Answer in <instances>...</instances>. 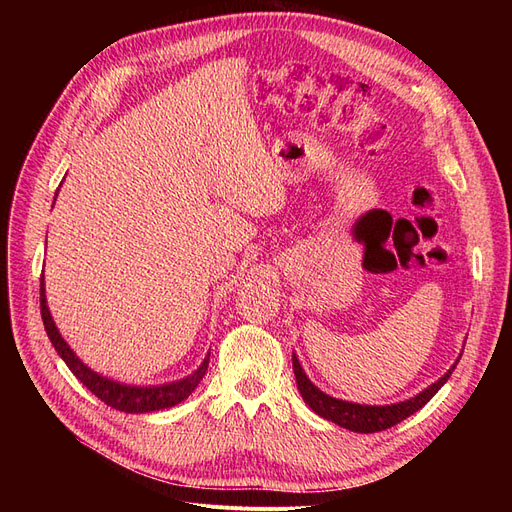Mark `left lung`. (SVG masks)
I'll use <instances>...</instances> for the list:
<instances>
[{
	"label": "left lung",
	"instance_id": "8db88e82",
	"mask_svg": "<svg viewBox=\"0 0 512 512\" xmlns=\"http://www.w3.org/2000/svg\"><path fill=\"white\" fill-rule=\"evenodd\" d=\"M457 363H459V359L455 361V365ZM455 365L448 369L440 380H436L431 386H427L425 391H421L406 401H399V404H391V406H365V404H352V401L337 399V397H331L324 391H320L318 386L307 378V374L297 359V354H292L294 378H297V389H299L305 404L312 408L318 416L327 418V421L344 427V429L356 431V433L384 431V429L401 423L404 418H408L416 410H421L427 401L442 389L446 380L451 378Z\"/></svg>",
	"mask_w": 512,
	"mask_h": 512
}]
</instances>
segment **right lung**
Listing matches in <instances>:
<instances>
[{
	"label": "right lung",
	"instance_id": "obj_1",
	"mask_svg": "<svg viewBox=\"0 0 512 512\" xmlns=\"http://www.w3.org/2000/svg\"><path fill=\"white\" fill-rule=\"evenodd\" d=\"M57 192H55V198H57ZM40 314H42L46 335H49L51 344L55 346V350H57L61 359H64L68 369L87 386L91 393H94L98 399H102L106 406H111L115 410L128 412V414H143V412H156V410H164V408H173V406L181 404L183 399H188L194 393L196 386L200 384V380H203V376L207 374L209 354L205 356L203 363L198 365L194 374L185 376L177 382L149 384V386L117 382V380L102 376V374H98V371L87 367L79 359V356H76V352L68 346L66 339L61 337L59 329L55 327V320L49 312V305H46L44 277L40 282Z\"/></svg>",
	"mask_w": 512,
	"mask_h": 512
}]
</instances>
